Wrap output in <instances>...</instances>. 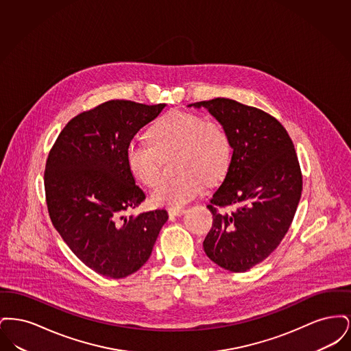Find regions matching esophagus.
Listing matches in <instances>:
<instances>
[{"label":"esophagus","mask_w":351,"mask_h":351,"mask_svg":"<svg viewBox=\"0 0 351 351\" xmlns=\"http://www.w3.org/2000/svg\"><path fill=\"white\" fill-rule=\"evenodd\" d=\"M184 212H185L184 208H169L168 209L169 216H180V215H183Z\"/></svg>","instance_id":"esophagus-1"}]
</instances>
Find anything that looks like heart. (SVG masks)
I'll return each mask as SVG.
<instances>
[{"instance_id":"obj_1","label":"heart","mask_w":351,"mask_h":351,"mask_svg":"<svg viewBox=\"0 0 351 351\" xmlns=\"http://www.w3.org/2000/svg\"><path fill=\"white\" fill-rule=\"evenodd\" d=\"M149 141H132L128 146L126 162L134 178L152 186L162 175L165 159L172 155L179 172L154 188L150 200L155 206H180L192 200L205 182L216 183L226 173L232 158L225 128L192 112H168L154 123Z\"/></svg>"}]
</instances>
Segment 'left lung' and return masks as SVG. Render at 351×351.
<instances>
[{
  "instance_id": "left-lung-1",
  "label": "left lung",
  "mask_w": 351,
  "mask_h": 351,
  "mask_svg": "<svg viewBox=\"0 0 351 351\" xmlns=\"http://www.w3.org/2000/svg\"><path fill=\"white\" fill-rule=\"evenodd\" d=\"M192 105L217 118L233 149L209 200L213 225L204 251L219 267L245 272L280 245L293 221L302 191L298 154L283 125L262 109L223 97Z\"/></svg>"
}]
</instances>
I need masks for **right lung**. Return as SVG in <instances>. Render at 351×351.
<instances>
[{"label":"right lung","mask_w":351,"mask_h":351,"mask_svg":"<svg viewBox=\"0 0 351 351\" xmlns=\"http://www.w3.org/2000/svg\"><path fill=\"white\" fill-rule=\"evenodd\" d=\"M165 106L102 102L72 118L47 156L45 193L53 228L85 266L112 279L147 262L168 219L165 209L126 217L146 199L128 166V146Z\"/></svg>","instance_id":"1"}]
</instances>
